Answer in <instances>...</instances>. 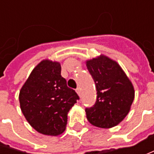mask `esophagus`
<instances>
[{
    "mask_svg": "<svg viewBox=\"0 0 154 154\" xmlns=\"http://www.w3.org/2000/svg\"><path fill=\"white\" fill-rule=\"evenodd\" d=\"M76 92L79 94V96H81V90H80V87H77L76 88Z\"/></svg>",
    "mask_w": 154,
    "mask_h": 154,
    "instance_id": "1",
    "label": "esophagus"
}]
</instances>
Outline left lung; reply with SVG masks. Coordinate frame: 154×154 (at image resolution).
Masks as SVG:
<instances>
[{
    "mask_svg": "<svg viewBox=\"0 0 154 154\" xmlns=\"http://www.w3.org/2000/svg\"><path fill=\"white\" fill-rule=\"evenodd\" d=\"M86 67L97 91L95 103L86 108L87 120L97 127H114L130 109L134 98L133 85L121 67L106 56L87 61Z\"/></svg>",
    "mask_w": 154,
    "mask_h": 154,
    "instance_id": "8db88e82",
    "label": "left lung"
}]
</instances>
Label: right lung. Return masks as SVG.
<instances>
[{"instance_id": "obj_1", "label": "right lung", "mask_w": 154, "mask_h": 154, "mask_svg": "<svg viewBox=\"0 0 154 154\" xmlns=\"http://www.w3.org/2000/svg\"><path fill=\"white\" fill-rule=\"evenodd\" d=\"M61 65L45 60L34 68L20 92L26 119L38 132L58 135L64 132L68 112L80 97L67 86Z\"/></svg>"}]
</instances>
